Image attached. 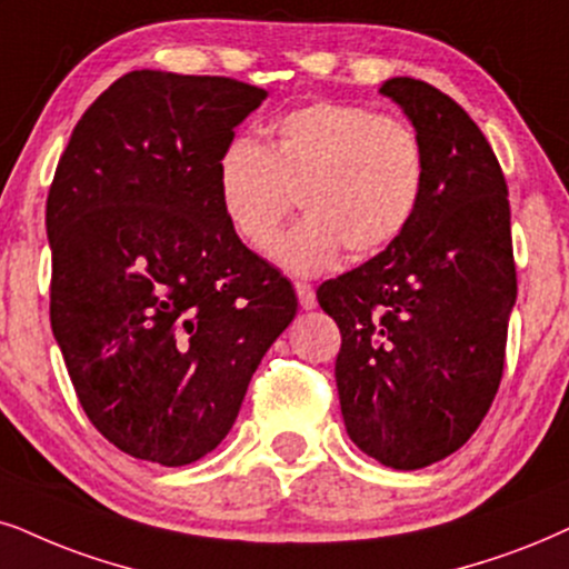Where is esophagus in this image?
<instances>
[{
	"instance_id": "1",
	"label": "esophagus",
	"mask_w": 569,
	"mask_h": 569,
	"mask_svg": "<svg viewBox=\"0 0 569 569\" xmlns=\"http://www.w3.org/2000/svg\"><path fill=\"white\" fill-rule=\"evenodd\" d=\"M293 289H297V297H299L301 309H315V307H318V297H315L312 286H309V283H293Z\"/></svg>"
}]
</instances>
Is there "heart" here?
<instances>
[{
	"label": "heart",
	"instance_id": "obj_1",
	"mask_svg": "<svg viewBox=\"0 0 569 569\" xmlns=\"http://www.w3.org/2000/svg\"><path fill=\"white\" fill-rule=\"evenodd\" d=\"M426 149L401 120L370 107L320 102L280 114L268 143L233 136L214 162V191L228 226L264 251L291 214L293 191L307 214L276 247L299 276L328 270L341 249L370 257L391 247L417 214Z\"/></svg>",
	"mask_w": 569,
	"mask_h": 569
}]
</instances>
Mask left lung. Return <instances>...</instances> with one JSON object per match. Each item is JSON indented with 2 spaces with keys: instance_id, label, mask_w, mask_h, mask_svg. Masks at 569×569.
I'll use <instances>...</instances> for the list:
<instances>
[{
  "instance_id": "8db88e82",
  "label": "left lung",
  "mask_w": 569,
  "mask_h": 569,
  "mask_svg": "<svg viewBox=\"0 0 569 569\" xmlns=\"http://www.w3.org/2000/svg\"><path fill=\"white\" fill-rule=\"evenodd\" d=\"M426 149V189L391 247L318 289L341 330L336 386L365 455L420 470L476 433L499 391L517 299L505 172L455 99L388 78Z\"/></svg>"
}]
</instances>
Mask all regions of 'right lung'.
<instances>
[{
  "label": "right lung",
  "instance_id": "add662e5",
  "mask_svg": "<svg viewBox=\"0 0 569 569\" xmlns=\"http://www.w3.org/2000/svg\"><path fill=\"white\" fill-rule=\"evenodd\" d=\"M268 91L133 70L78 120L47 199L52 333L93 428L147 462L191 465L239 417L297 293L243 247L214 162Z\"/></svg>",
  "mask_w": 569,
  "mask_h": 569
}]
</instances>
